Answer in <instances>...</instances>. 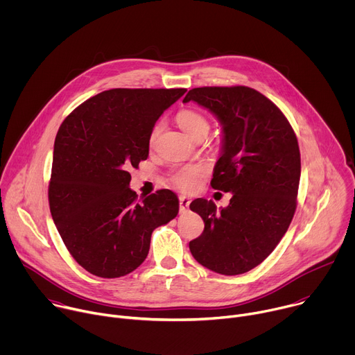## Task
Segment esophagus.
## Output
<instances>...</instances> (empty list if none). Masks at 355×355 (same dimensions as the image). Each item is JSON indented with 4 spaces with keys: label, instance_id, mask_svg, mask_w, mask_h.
Returning a JSON list of instances; mask_svg holds the SVG:
<instances>
[{
    "label": "esophagus",
    "instance_id": "1",
    "mask_svg": "<svg viewBox=\"0 0 355 355\" xmlns=\"http://www.w3.org/2000/svg\"><path fill=\"white\" fill-rule=\"evenodd\" d=\"M178 199H180V211L185 212L188 209L189 204H191V199L188 196H185V195H181Z\"/></svg>",
    "mask_w": 355,
    "mask_h": 355
}]
</instances>
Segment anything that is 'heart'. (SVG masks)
<instances>
[{
    "mask_svg": "<svg viewBox=\"0 0 355 355\" xmlns=\"http://www.w3.org/2000/svg\"><path fill=\"white\" fill-rule=\"evenodd\" d=\"M175 118L178 125L182 128V130L193 139L200 135L207 136L211 129V123L208 118L195 110L184 108L178 111ZM162 128H163V123L157 122L153 126V129L150 130V135H148L150 144L155 143L159 133L162 132ZM205 173H207V167L204 164H187V166H180L173 168L168 180L175 188L181 191H193L198 187L199 180L204 177Z\"/></svg>",
    "mask_w": 355,
    "mask_h": 355,
    "instance_id": "b5f03b06",
    "label": "heart"
}]
</instances>
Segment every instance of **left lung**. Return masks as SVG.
I'll return each mask as SVG.
<instances>
[{
	"mask_svg": "<svg viewBox=\"0 0 355 355\" xmlns=\"http://www.w3.org/2000/svg\"><path fill=\"white\" fill-rule=\"evenodd\" d=\"M189 101L209 110L223 126L222 156L211 185L233 193L220 211L212 200L191 202V211L205 223L189 241L191 254L218 274H244L271 254L295 215L297 139L282 111L250 87L192 88L182 103Z\"/></svg>",
	"mask_w": 355,
	"mask_h": 355,
	"instance_id": "left-lung-1",
	"label": "left lung"
}]
</instances>
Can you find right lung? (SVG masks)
I'll use <instances>...</instances> for the list:
<instances>
[{"instance_id":"add662e5","label":"right lung","mask_w":355,"mask_h":355,"mask_svg":"<svg viewBox=\"0 0 355 355\" xmlns=\"http://www.w3.org/2000/svg\"><path fill=\"white\" fill-rule=\"evenodd\" d=\"M185 88H114L87 99L55 140L49 207L73 259L89 274L119 278L147 257L153 230L178 214L159 189L137 199L130 168L148 157V135Z\"/></svg>"}]
</instances>
